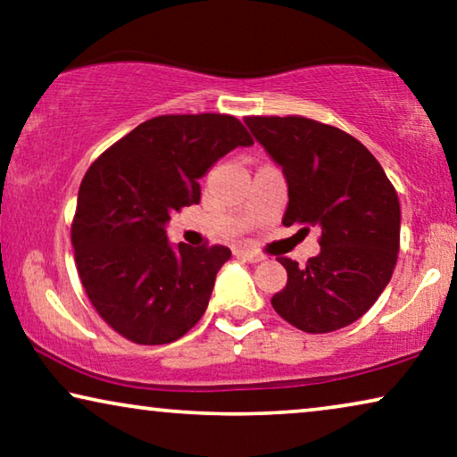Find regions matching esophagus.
Returning a JSON list of instances; mask_svg holds the SVG:
<instances>
[{
  "mask_svg": "<svg viewBox=\"0 0 457 457\" xmlns=\"http://www.w3.org/2000/svg\"><path fill=\"white\" fill-rule=\"evenodd\" d=\"M237 258H243L245 262H249V264H258V262L264 260V255L255 253V252H249V249H237L235 252Z\"/></svg>",
  "mask_w": 457,
  "mask_h": 457,
  "instance_id": "esophagus-1",
  "label": "esophagus"
}]
</instances>
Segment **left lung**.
Masks as SVG:
<instances>
[{
    "instance_id": "left-lung-1",
    "label": "left lung",
    "mask_w": 457,
    "mask_h": 457,
    "mask_svg": "<svg viewBox=\"0 0 457 457\" xmlns=\"http://www.w3.org/2000/svg\"><path fill=\"white\" fill-rule=\"evenodd\" d=\"M245 124L289 187L285 227H318L320 253L299 266L278 258L287 285L280 318L330 333L364 316L391 280L399 252V199L383 166L345 130L303 116H247Z\"/></svg>"
}]
</instances>
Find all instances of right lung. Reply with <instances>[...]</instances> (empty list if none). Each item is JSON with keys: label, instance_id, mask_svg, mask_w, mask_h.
<instances>
[{"label": "right lung", "instance_id": "obj_1", "mask_svg": "<svg viewBox=\"0 0 457 457\" xmlns=\"http://www.w3.org/2000/svg\"><path fill=\"white\" fill-rule=\"evenodd\" d=\"M253 145L228 114L155 116L99 155L79 189L74 262L97 314L139 345L183 337L208 308L224 245L172 249V212L199 204V179L235 147Z\"/></svg>", "mask_w": 457, "mask_h": 457}]
</instances>
